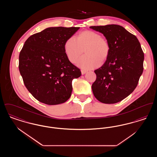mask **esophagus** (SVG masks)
I'll list each match as a JSON object with an SVG mask.
<instances>
[{
    "mask_svg": "<svg viewBox=\"0 0 157 157\" xmlns=\"http://www.w3.org/2000/svg\"><path fill=\"white\" fill-rule=\"evenodd\" d=\"M86 72H87V71H85V70H83V69L81 70V74H82V75H83V74H86Z\"/></svg>",
    "mask_w": 157,
    "mask_h": 157,
    "instance_id": "1",
    "label": "esophagus"
}]
</instances>
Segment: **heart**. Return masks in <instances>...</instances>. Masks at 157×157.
<instances>
[{"label":"heart","instance_id":"1","mask_svg":"<svg viewBox=\"0 0 157 157\" xmlns=\"http://www.w3.org/2000/svg\"><path fill=\"white\" fill-rule=\"evenodd\" d=\"M68 60L75 63L83 52L86 53L77 62L79 67L90 69L98 67L108 59L110 45L108 40L99 33L92 30H85L76 38L69 37L64 45Z\"/></svg>","mask_w":157,"mask_h":157}]
</instances>
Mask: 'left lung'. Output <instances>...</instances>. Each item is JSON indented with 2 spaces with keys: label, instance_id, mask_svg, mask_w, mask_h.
Here are the masks:
<instances>
[{
  "label": "left lung",
  "instance_id": "1",
  "mask_svg": "<svg viewBox=\"0 0 157 157\" xmlns=\"http://www.w3.org/2000/svg\"><path fill=\"white\" fill-rule=\"evenodd\" d=\"M102 33L111 50L104 64L95 70L92 85L95 97L104 104H115L129 95L136 87L143 72L144 54L138 39L117 25L94 26Z\"/></svg>",
  "mask_w": 157,
  "mask_h": 157
}]
</instances>
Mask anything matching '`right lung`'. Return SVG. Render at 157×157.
<instances>
[{
  "label": "right lung",
  "instance_id": "1",
  "mask_svg": "<svg viewBox=\"0 0 157 157\" xmlns=\"http://www.w3.org/2000/svg\"><path fill=\"white\" fill-rule=\"evenodd\" d=\"M79 27H51L29 37L19 57L26 88L40 102L58 105L71 96L72 81L81 75L67 58L64 45Z\"/></svg>",
  "mask_w": 157,
  "mask_h": 157
}]
</instances>
